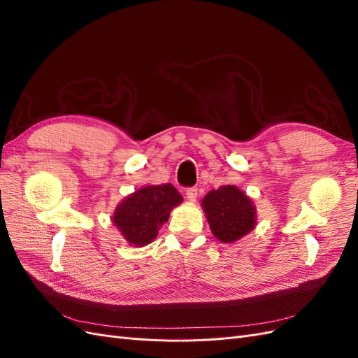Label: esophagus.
<instances>
[{
  "label": "esophagus",
  "mask_w": 358,
  "mask_h": 358,
  "mask_svg": "<svg viewBox=\"0 0 358 358\" xmlns=\"http://www.w3.org/2000/svg\"><path fill=\"white\" fill-rule=\"evenodd\" d=\"M187 200L188 201H196L197 200V196H199V188L196 187H191L187 189Z\"/></svg>",
  "instance_id": "34e87169"
}]
</instances>
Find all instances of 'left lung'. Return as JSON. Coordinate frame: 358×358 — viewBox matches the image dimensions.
<instances>
[{"label": "left lung", "instance_id": "left-lung-1", "mask_svg": "<svg viewBox=\"0 0 358 358\" xmlns=\"http://www.w3.org/2000/svg\"><path fill=\"white\" fill-rule=\"evenodd\" d=\"M213 236L221 243H233L251 233L257 222L252 200L234 185L212 189L201 200Z\"/></svg>", "mask_w": 358, "mask_h": 358}]
</instances>
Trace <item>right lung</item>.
Returning a JSON list of instances; mask_svg holds the SVG:
<instances>
[{"label":"right lung","mask_w":358,"mask_h":358,"mask_svg":"<svg viewBox=\"0 0 358 358\" xmlns=\"http://www.w3.org/2000/svg\"><path fill=\"white\" fill-rule=\"evenodd\" d=\"M182 201V196L171 183L148 185L119 203L112 221L129 245L145 246L155 239L171 209Z\"/></svg>","instance_id":"right-lung-1"}]
</instances>
